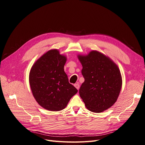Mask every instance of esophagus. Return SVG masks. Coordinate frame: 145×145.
Masks as SVG:
<instances>
[{
    "mask_svg": "<svg viewBox=\"0 0 145 145\" xmlns=\"http://www.w3.org/2000/svg\"><path fill=\"white\" fill-rule=\"evenodd\" d=\"M74 86L78 90L79 89V83H75V84L74 85Z\"/></svg>",
    "mask_w": 145,
    "mask_h": 145,
    "instance_id": "34e87169",
    "label": "esophagus"
}]
</instances>
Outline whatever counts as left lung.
Here are the masks:
<instances>
[{"label":"left lung","instance_id":"left-lung-1","mask_svg":"<svg viewBox=\"0 0 145 145\" xmlns=\"http://www.w3.org/2000/svg\"><path fill=\"white\" fill-rule=\"evenodd\" d=\"M85 78L79 95L90 111L100 113L116 102L122 85L117 65L103 53L92 50L87 55H78Z\"/></svg>","mask_w":145,"mask_h":145}]
</instances>
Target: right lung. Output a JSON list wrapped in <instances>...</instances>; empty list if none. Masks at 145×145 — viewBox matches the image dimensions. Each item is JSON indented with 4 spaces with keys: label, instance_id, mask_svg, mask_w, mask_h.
Instances as JSON below:
<instances>
[{
    "label": "right lung",
    "instance_id": "right-lung-1",
    "mask_svg": "<svg viewBox=\"0 0 145 145\" xmlns=\"http://www.w3.org/2000/svg\"><path fill=\"white\" fill-rule=\"evenodd\" d=\"M66 60L57 49H51L38 59L30 69L29 79L33 96L45 109L63 110L78 92L64 71Z\"/></svg>",
    "mask_w": 145,
    "mask_h": 145
}]
</instances>
